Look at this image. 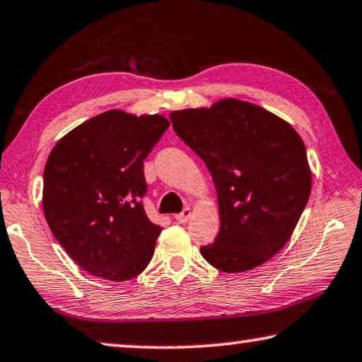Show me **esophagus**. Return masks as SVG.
<instances>
[{
    "instance_id": "obj_1",
    "label": "esophagus",
    "mask_w": 362,
    "mask_h": 362,
    "mask_svg": "<svg viewBox=\"0 0 362 362\" xmlns=\"http://www.w3.org/2000/svg\"><path fill=\"white\" fill-rule=\"evenodd\" d=\"M192 216V211H191V209H185V210H182L181 213H177V215H176V220H177V223H182V224H185V223H187L189 221V218H191Z\"/></svg>"
}]
</instances>
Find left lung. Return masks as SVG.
Returning <instances> with one entry per match:
<instances>
[{
    "instance_id": "1",
    "label": "left lung",
    "mask_w": 362,
    "mask_h": 362,
    "mask_svg": "<svg viewBox=\"0 0 362 362\" xmlns=\"http://www.w3.org/2000/svg\"><path fill=\"white\" fill-rule=\"evenodd\" d=\"M175 133L204 160L215 182L220 233L200 247L223 272H245L287 244L311 192L300 134L269 110L221 99L170 114Z\"/></svg>"
}]
</instances>
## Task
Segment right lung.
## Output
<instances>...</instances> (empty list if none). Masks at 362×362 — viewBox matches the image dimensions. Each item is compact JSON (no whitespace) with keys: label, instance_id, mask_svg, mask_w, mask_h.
I'll return each instance as SVG.
<instances>
[{"label":"right lung","instance_id":"add662e5","mask_svg":"<svg viewBox=\"0 0 362 362\" xmlns=\"http://www.w3.org/2000/svg\"><path fill=\"white\" fill-rule=\"evenodd\" d=\"M170 122L107 110L67 133L47 157L43 211L51 233L93 276L123 282L151 263L162 228L147 218L142 167Z\"/></svg>","mask_w":362,"mask_h":362}]
</instances>
